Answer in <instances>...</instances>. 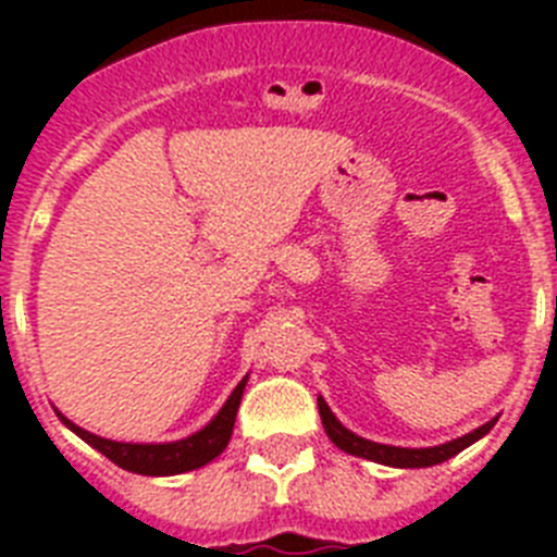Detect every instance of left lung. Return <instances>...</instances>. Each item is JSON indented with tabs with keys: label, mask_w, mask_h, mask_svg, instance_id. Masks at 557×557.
Returning <instances> with one entry per match:
<instances>
[{
	"label": "left lung",
	"mask_w": 557,
	"mask_h": 557,
	"mask_svg": "<svg viewBox=\"0 0 557 557\" xmlns=\"http://www.w3.org/2000/svg\"><path fill=\"white\" fill-rule=\"evenodd\" d=\"M318 410H321V421H323V430L326 435L332 437V444L339 446L343 451L354 457H366V460L373 462H382V466H393V469H426V466H437V462L449 460L455 457L457 451H462L466 446H471L474 441H480L482 435H488L491 426L496 424L488 421V424L476 426L474 432L469 435L457 437V441H449V444H441V446H430V449H405V446H385V444H373V441H366V437L354 435L351 430L339 424L334 412L329 410V405L318 396Z\"/></svg>",
	"instance_id": "obj_1"
}]
</instances>
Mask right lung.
Instances as JSON below:
<instances>
[{
  "label": "right lung",
  "mask_w": 557,
  "mask_h": 557,
  "mask_svg": "<svg viewBox=\"0 0 557 557\" xmlns=\"http://www.w3.org/2000/svg\"><path fill=\"white\" fill-rule=\"evenodd\" d=\"M245 385H248V376L234 387V393L228 396L223 410L211 418L203 430L184 437V441H172V444H120V441H108V437L81 430V426L72 424L61 412L58 416H61V421L69 430L81 435L88 446H95L97 451H102L120 469L147 476L184 474V471L200 469V466L211 462L218 455H223V449L231 441V432H234L236 410H239V401H243Z\"/></svg>",
  "instance_id": "obj_1"
}]
</instances>
